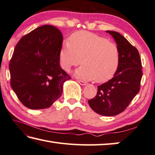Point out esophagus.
<instances>
[{
	"label": "esophagus",
	"mask_w": 155,
	"mask_h": 155,
	"mask_svg": "<svg viewBox=\"0 0 155 155\" xmlns=\"http://www.w3.org/2000/svg\"><path fill=\"white\" fill-rule=\"evenodd\" d=\"M77 82L80 84L81 85H83V86H85L87 85V83L85 82H84V81H80V80H77Z\"/></svg>",
	"instance_id": "obj_1"
}]
</instances>
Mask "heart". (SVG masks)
Here are the masks:
<instances>
[{
    "label": "heart",
    "mask_w": 155,
    "mask_h": 155,
    "mask_svg": "<svg viewBox=\"0 0 155 155\" xmlns=\"http://www.w3.org/2000/svg\"><path fill=\"white\" fill-rule=\"evenodd\" d=\"M70 42L64 41L60 50V64L65 71L83 64L75 71L85 81L104 83L114 77L119 68L120 53L116 45L95 34L80 31L72 35Z\"/></svg>",
    "instance_id": "obj_1"
}]
</instances>
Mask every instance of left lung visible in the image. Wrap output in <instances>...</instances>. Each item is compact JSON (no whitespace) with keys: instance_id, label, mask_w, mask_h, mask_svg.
<instances>
[{"instance_id":"left-lung-1","label":"left lung","mask_w":155,"mask_h":155,"mask_svg":"<svg viewBox=\"0 0 155 155\" xmlns=\"http://www.w3.org/2000/svg\"><path fill=\"white\" fill-rule=\"evenodd\" d=\"M116 42L120 53L119 68L108 82L97 86V95L88 100L89 106L103 116H114L127 107L140 91L142 77L138 51L120 33L107 30Z\"/></svg>"}]
</instances>
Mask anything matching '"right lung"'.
Instances as JSON below:
<instances>
[{
	"label": "right lung",
	"mask_w": 155,
	"mask_h": 155,
	"mask_svg": "<svg viewBox=\"0 0 155 155\" xmlns=\"http://www.w3.org/2000/svg\"><path fill=\"white\" fill-rule=\"evenodd\" d=\"M62 42L57 28L45 25L23 36L15 46L9 63L11 86L27 108H49L71 78L60 66Z\"/></svg>",
	"instance_id": "right-lung-1"
}]
</instances>
